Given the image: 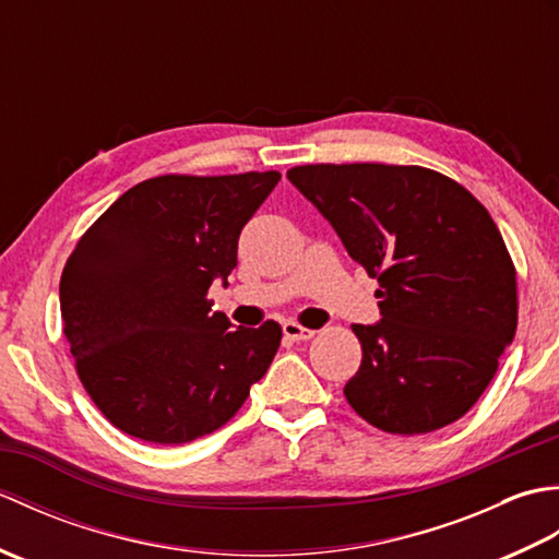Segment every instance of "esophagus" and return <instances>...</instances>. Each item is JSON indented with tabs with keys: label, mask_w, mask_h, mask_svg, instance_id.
<instances>
[{
	"label": "esophagus",
	"mask_w": 559,
	"mask_h": 559,
	"mask_svg": "<svg viewBox=\"0 0 559 559\" xmlns=\"http://www.w3.org/2000/svg\"><path fill=\"white\" fill-rule=\"evenodd\" d=\"M314 334H317L314 329H307V326H302L298 322H286V324H283V336L290 338V341H310V338H314Z\"/></svg>",
	"instance_id": "obj_1"
}]
</instances>
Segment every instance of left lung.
Returning <instances> with one entry per match:
<instances>
[{
  "instance_id": "obj_1",
  "label": "left lung",
  "mask_w": 559,
  "mask_h": 559,
  "mask_svg": "<svg viewBox=\"0 0 559 559\" xmlns=\"http://www.w3.org/2000/svg\"><path fill=\"white\" fill-rule=\"evenodd\" d=\"M288 180L377 278L382 322L353 324L362 362L353 411L377 430L425 435L466 415L516 334V269L480 201L420 165L317 163Z\"/></svg>"
}]
</instances>
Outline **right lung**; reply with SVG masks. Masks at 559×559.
I'll use <instances>...</instances> for the list:
<instances>
[{"mask_svg": "<svg viewBox=\"0 0 559 559\" xmlns=\"http://www.w3.org/2000/svg\"><path fill=\"white\" fill-rule=\"evenodd\" d=\"M281 173L160 175L134 185L79 237L59 310L83 389L117 430L151 444L211 435L242 408L281 346L276 322L213 312V278Z\"/></svg>", "mask_w": 559, "mask_h": 559, "instance_id": "1", "label": "right lung"}]
</instances>
